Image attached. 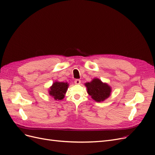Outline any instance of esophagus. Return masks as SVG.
Masks as SVG:
<instances>
[{
    "label": "esophagus",
    "instance_id": "1",
    "mask_svg": "<svg viewBox=\"0 0 155 155\" xmlns=\"http://www.w3.org/2000/svg\"><path fill=\"white\" fill-rule=\"evenodd\" d=\"M75 84H77V85H79V84L81 83V80L80 79H76V80L74 81Z\"/></svg>",
    "mask_w": 155,
    "mask_h": 155
}]
</instances>
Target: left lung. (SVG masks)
I'll use <instances>...</instances> for the list:
<instances>
[{
    "instance_id": "8db88e82",
    "label": "left lung",
    "mask_w": 155,
    "mask_h": 155,
    "mask_svg": "<svg viewBox=\"0 0 155 155\" xmlns=\"http://www.w3.org/2000/svg\"><path fill=\"white\" fill-rule=\"evenodd\" d=\"M85 85L87 88L88 94L97 102L105 100L110 95L111 87L97 78H94L92 81L86 83Z\"/></svg>"
}]
</instances>
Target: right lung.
Wrapping results in <instances>:
<instances>
[{"instance_id": "right-lung-1", "label": "right lung", "mask_w": 155, "mask_h": 155, "mask_svg": "<svg viewBox=\"0 0 155 155\" xmlns=\"http://www.w3.org/2000/svg\"><path fill=\"white\" fill-rule=\"evenodd\" d=\"M68 87V83L55 81L49 89V94L55 100H61L64 97Z\"/></svg>"}]
</instances>
